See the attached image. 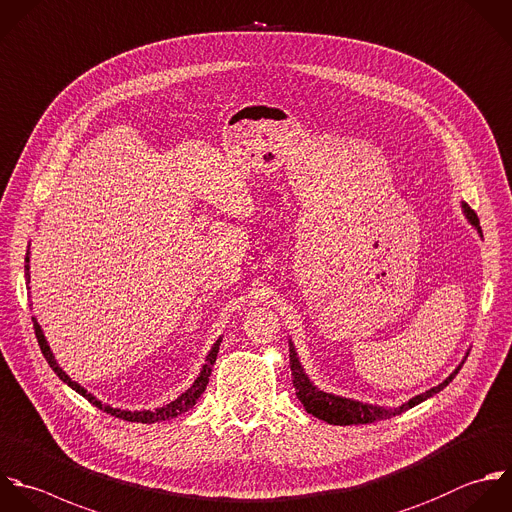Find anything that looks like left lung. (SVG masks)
Masks as SVG:
<instances>
[{
  "instance_id": "1",
  "label": "left lung",
  "mask_w": 512,
  "mask_h": 512,
  "mask_svg": "<svg viewBox=\"0 0 512 512\" xmlns=\"http://www.w3.org/2000/svg\"><path fill=\"white\" fill-rule=\"evenodd\" d=\"M463 209L467 213V219L477 227V231L481 233V223H479V217L477 213L467 205L463 203ZM289 363H291V375H293V387H295V393H297V399L301 401V405L305 407L307 413H311L313 417L329 423V425H367V423H377V421H383V419H391L395 415H401L409 409H413L415 405L427 401L429 397L437 395L439 391H443L459 373L461 365L455 369V373H451L441 385L429 389L427 393L423 395H417L413 397L409 403L401 405L399 409H385V407H377V405H367V403H359V401H351V399H343V397H335L331 393H325L321 389H317L309 377L305 375L299 359H297V353H295V347L293 343H289Z\"/></svg>"
}]
</instances>
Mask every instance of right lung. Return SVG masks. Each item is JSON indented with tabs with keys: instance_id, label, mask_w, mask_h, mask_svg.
Masks as SVG:
<instances>
[{
	"instance_id": "1",
	"label": "right lung",
	"mask_w": 512,
	"mask_h": 512,
	"mask_svg": "<svg viewBox=\"0 0 512 512\" xmlns=\"http://www.w3.org/2000/svg\"><path fill=\"white\" fill-rule=\"evenodd\" d=\"M25 263H27V265H25V277H27V283H29V253H27V257H25ZM33 331H35V337H37V343H39V349H41L45 361L49 363V367L53 369V373H55L63 383H67L75 393H79L81 397H85L93 407H97V409H101V411H105V413H109V415H113V417H117V419L131 421V423H159V421H169V419H175L177 415H181V413L193 409V405L197 403V399H199V397L203 395V391L207 389L209 375H211V369H213V363H215V359H217L219 345H221V339H219V341L213 345V349L209 351V355H207V359H205V365H203L199 377L195 379V383H193L179 399H175V401H171L169 405H163V407H159V409H155V411H121V409H113V407H109V405H101V401H97L91 393H87L81 385H77L75 381H71V379L63 373V369L55 363L53 353H51V349H49V345H47V341H45V337H43V331H41V327L37 325L35 319H33Z\"/></svg>"
}]
</instances>
